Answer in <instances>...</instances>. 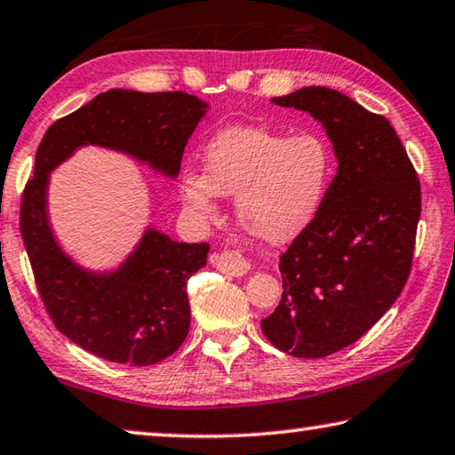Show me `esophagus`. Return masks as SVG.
<instances>
[{"label":"esophagus","mask_w":455,"mask_h":455,"mask_svg":"<svg viewBox=\"0 0 455 455\" xmlns=\"http://www.w3.org/2000/svg\"><path fill=\"white\" fill-rule=\"evenodd\" d=\"M212 264L228 276H243L250 272V262L240 250H223L220 254H213Z\"/></svg>","instance_id":"esophagus-1"}]
</instances>
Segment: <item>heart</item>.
I'll use <instances>...</instances> for the list:
<instances>
[{"instance_id": "heart-1", "label": "heart", "mask_w": 455, "mask_h": 455, "mask_svg": "<svg viewBox=\"0 0 455 455\" xmlns=\"http://www.w3.org/2000/svg\"><path fill=\"white\" fill-rule=\"evenodd\" d=\"M204 159L205 171H183L185 205L212 218L218 196H235L240 226L267 243L292 242L316 220L337 167L320 132L288 137L264 126H228L207 143Z\"/></svg>"}]
</instances>
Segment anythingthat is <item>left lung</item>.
<instances>
[{
    "mask_svg": "<svg viewBox=\"0 0 455 455\" xmlns=\"http://www.w3.org/2000/svg\"><path fill=\"white\" fill-rule=\"evenodd\" d=\"M272 102L323 123L339 159L323 210L280 256L284 292L262 320L280 351L320 359L359 340L403 290L421 185L389 121L342 92L307 86Z\"/></svg>",
    "mask_w": 455,
    "mask_h": 455,
    "instance_id": "left-lung-1",
    "label": "left lung"
}]
</instances>
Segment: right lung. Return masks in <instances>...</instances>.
<instances>
[{
  "label": "right lung",
  "mask_w": 455,
  "mask_h": 455,
  "mask_svg": "<svg viewBox=\"0 0 455 455\" xmlns=\"http://www.w3.org/2000/svg\"><path fill=\"white\" fill-rule=\"evenodd\" d=\"M207 104L185 92L113 88L58 118L36 151L20 207V232L40 298L56 329L100 359L147 367L183 345L191 308L188 280L205 266L210 243H179L147 229L113 274L82 270L58 248L48 226V173L74 148L100 145L175 177Z\"/></svg>",
  "instance_id": "obj_1"
}]
</instances>
